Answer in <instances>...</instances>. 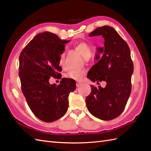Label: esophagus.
Here are the masks:
<instances>
[{
	"label": "esophagus",
	"mask_w": 151,
	"mask_h": 151,
	"mask_svg": "<svg viewBox=\"0 0 151 151\" xmlns=\"http://www.w3.org/2000/svg\"><path fill=\"white\" fill-rule=\"evenodd\" d=\"M76 87H80V86H81V85H82V83H81V82H77V83H76Z\"/></svg>",
	"instance_id": "34e87169"
}]
</instances>
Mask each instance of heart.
<instances>
[{"mask_svg":"<svg viewBox=\"0 0 151 151\" xmlns=\"http://www.w3.org/2000/svg\"><path fill=\"white\" fill-rule=\"evenodd\" d=\"M75 49L78 51V52L81 54V56L84 58V59H88L90 58L92 52V47L90 45L85 41H81L77 43L74 47ZM65 52H62L60 56L59 64L60 66L62 67H65ZM83 74L84 72L82 70H71L67 72L65 75V77L67 78H70L72 80H75L76 81H80L82 79Z\"/></svg>","mask_w":151,"mask_h":151,"instance_id":"b5f03b06","label":"heart"}]
</instances>
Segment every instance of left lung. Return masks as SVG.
Returning a JSON list of instances; mask_svg holds the SVG:
<instances>
[{"instance_id": "1", "label": "left lung", "mask_w": 151, "mask_h": 151, "mask_svg": "<svg viewBox=\"0 0 151 151\" xmlns=\"http://www.w3.org/2000/svg\"><path fill=\"white\" fill-rule=\"evenodd\" d=\"M95 36L104 37V47L99 49L102 56L89 69L87 78L97 84L104 81L106 85L104 88L91 85V91L86 97V103L95 117L112 120L121 114L129 100L134 64L129 45L114 28L99 27L89 35Z\"/></svg>"}]
</instances>
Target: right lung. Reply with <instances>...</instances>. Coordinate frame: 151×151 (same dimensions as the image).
<instances>
[{
	"instance_id": "1",
	"label": "right lung",
	"mask_w": 151,
	"mask_h": 151,
	"mask_svg": "<svg viewBox=\"0 0 151 151\" xmlns=\"http://www.w3.org/2000/svg\"><path fill=\"white\" fill-rule=\"evenodd\" d=\"M69 40H61L56 34L44 32L35 36L21 51L19 75L21 90L35 116L50 123L63 116L68 97L75 90L76 82L62 78L60 84H50V77L61 78L60 54Z\"/></svg>"
}]
</instances>
